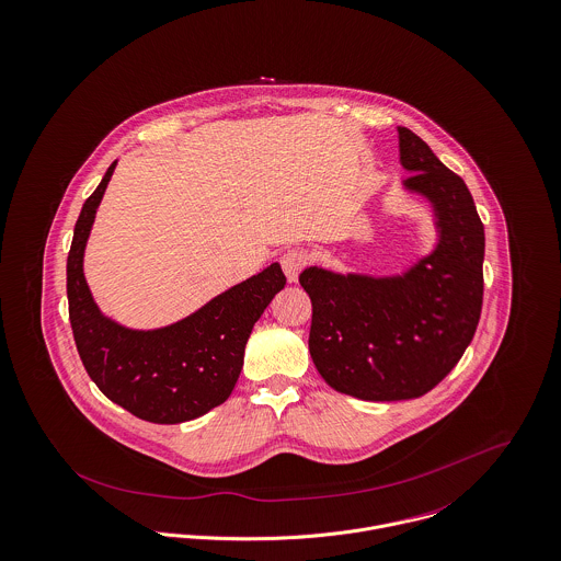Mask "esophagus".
I'll list each match as a JSON object with an SVG mask.
<instances>
[{"instance_id":"1","label":"esophagus","mask_w":561,"mask_h":561,"mask_svg":"<svg viewBox=\"0 0 561 561\" xmlns=\"http://www.w3.org/2000/svg\"><path fill=\"white\" fill-rule=\"evenodd\" d=\"M310 260L311 253L308 250L297 248V250L286 251L279 262H282V268H284L288 282H297V279H299V273L310 264Z\"/></svg>"}]
</instances>
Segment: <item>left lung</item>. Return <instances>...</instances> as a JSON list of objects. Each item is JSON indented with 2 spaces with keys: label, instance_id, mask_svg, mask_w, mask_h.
<instances>
[{
  "label": "left lung",
  "instance_id": "8db88e82",
  "mask_svg": "<svg viewBox=\"0 0 561 561\" xmlns=\"http://www.w3.org/2000/svg\"><path fill=\"white\" fill-rule=\"evenodd\" d=\"M404 187L431 199L438 245L400 277L299 275L311 299L310 353L335 389L391 402L428 393L473 340L484 295V226L465 181L398 126Z\"/></svg>",
  "mask_w": 561,
  "mask_h": 561
}]
</instances>
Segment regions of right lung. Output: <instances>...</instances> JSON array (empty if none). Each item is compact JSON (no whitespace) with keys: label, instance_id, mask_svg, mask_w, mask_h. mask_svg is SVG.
<instances>
[{"label":"right lung","instance_id":"right-lung-1","mask_svg":"<svg viewBox=\"0 0 561 561\" xmlns=\"http://www.w3.org/2000/svg\"><path fill=\"white\" fill-rule=\"evenodd\" d=\"M116 161L85 199L66 260L68 318L79 357L96 387L139 420L181 424L219 407L243 368L255 320L286 286L275 262L163 329L133 331L105 318L83 277V250Z\"/></svg>","mask_w":561,"mask_h":561}]
</instances>
